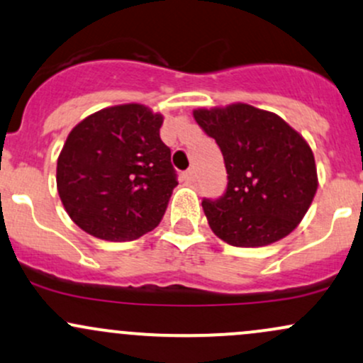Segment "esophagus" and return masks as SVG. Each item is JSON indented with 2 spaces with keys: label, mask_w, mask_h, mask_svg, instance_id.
Listing matches in <instances>:
<instances>
[{
  "label": "esophagus",
  "mask_w": 363,
  "mask_h": 363,
  "mask_svg": "<svg viewBox=\"0 0 363 363\" xmlns=\"http://www.w3.org/2000/svg\"><path fill=\"white\" fill-rule=\"evenodd\" d=\"M182 179H184L186 182H194L196 181V172H194V169H188L184 174H182Z\"/></svg>",
  "instance_id": "esophagus-1"
}]
</instances>
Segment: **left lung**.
<instances>
[{
  "mask_svg": "<svg viewBox=\"0 0 363 363\" xmlns=\"http://www.w3.org/2000/svg\"><path fill=\"white\" fill-rule=\"evenodd\" d=\"M193 115L218 145L227 170L224 194L201 203L213 233L240 248L288 236L317 191L315 160L305 139L276 113L245 103Z\"/></svg>",
  "mask_w": 363,
  "mask_h": 363,
  "instance_id": "8db88e82",
  "label": "left lung"
}]
</instances>
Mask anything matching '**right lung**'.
<instances>
[{
  "label": "right lung",
  "mask_w": 363,
  "mask_h": 363,
  "mask_svg": "<svg viewBox=\"0 0 363 363\" xmlns=\"http://www.w3.org/2000/svg\"><path fill=\"white\" fill-rule=\"evenodd\" d=\"M163 117L146 106H110L72 129L57 163L67 213L105 241H134L160 224L177 172L160 139Z\"/></svg>",
  "instance_id": "right-lung-1"
}]
</instances>
